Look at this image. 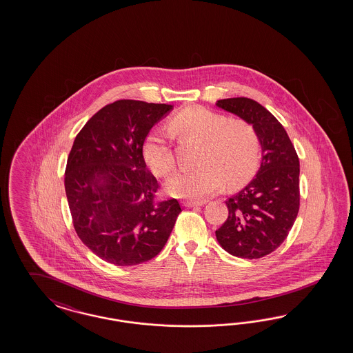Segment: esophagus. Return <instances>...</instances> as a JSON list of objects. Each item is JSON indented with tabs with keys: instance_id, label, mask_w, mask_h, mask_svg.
<instances>
[{
	"instance_id": "1",
	"label": "esophagus",
	"mask_w": 353,
	"mask_h": 353,
	"mask_svg": "<svg viewBox=\"0 0 353 353\" xmlns=\"http://www.w3.org/2000/svg\"><path fill=\"white\" fill-rule=\"evenodd\" d=\"M207 203V201L205 199H201V201H185L183 204H185V207H194V205H204V204Z\"/></svg>"
}]
</instances>
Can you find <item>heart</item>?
Instances as JSON below:
<instances>
[{"mask_svg":"<svg viewBox=\"0 0 353 353\" xmlns=\"http://www.w3.org/2000/svg\"><path fill=\"white\" fill-rule=\"evenodd\" d=\"M170 130L201 143L196 157L199 168L173 174L165 183L171 195L203 198L220 192L224 182L234 186L255 171L260 142L256 130L245 121H232L204 107H192L174 115ZM142 152L151 171L167 174L174 168L170 132L152 129L145 139Z\"/></svg>","mask_w":353,"mask_h":353,"instance_id":"heart-1","label":"heart"}]
</instances>
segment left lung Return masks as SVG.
<instances>
[{"label":"left lung","mask_w":353,"mask_h":353,"mask_svg":"<svg viewBox=\"0 0 353 353\" xmlns=\"http://www.w3.org/2000/svg\"><path fill=\"white\" fill-rule=\"evenodd\" d=\"M216 106L252 125L261 146L256 176L225 203L216 239L230 255L260 259L286 239L299 212V158L282 124L256 101L238 97Z\"/></svg>","instance_id":"8db88e82"}]
</instances>
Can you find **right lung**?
I'll return each instance as SVG.
<instances>
[{
    "instance_id": "add662e5",
    "label": "right lung",
    "mask_w": 353,
    "mask_h": 353,
    "mask_svg": "<svg viewBox=\"0 0 353 353\" xmlns=\"http://www.w3.org/2000/svg\"><path fill=\"white\" fill-rule=\"evenodd\" d=\"M172 105L121 99L101 108L76 136L64 189L76 233L93 254L119 267L137 265L165 246L176 199L157 201L159 183L142 146Z\"/></svg>"
}]
</instances>
